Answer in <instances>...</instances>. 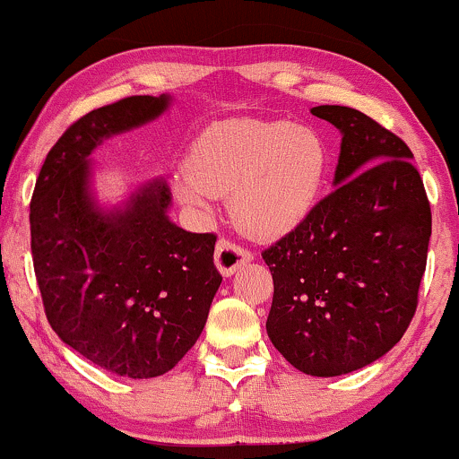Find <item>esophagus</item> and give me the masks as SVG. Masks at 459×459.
I'll list each match as a JSON object with an SVG mask.
<instances>
[{
  "instance_id": "34e87169",
  "label": "esophagus",
  "mask_w": 459,
  "mask_h": 459,
  "mask_svg": "<svg viewBox=\"0 0 459 459\" xmlns=\"http://www.w3.org/2000/svg\"><path fill=\"white\" fill-rule=\"evenodd\" d=\"M252 252L243 249L241 246H235L230 241H218L216 246V256H213V263H216L218 271L222 273L224 277H230L237 269L252 263Z\"/></svg>"
}]
</instances>
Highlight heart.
<instances>
[{
	"mask_svg": "<svg viewBox=\"0 0 459 459\" xmlns=\"http://www.w3.org/2000/svg\"><path fill=\"white\" fill-rule=\"evenodd\" d=\"M326 171V143L309 126L230 118L201 133L171 184L179 201L199 210L216 196H229L230 218L241 233L275 239L316 210Z\"/></svg>",
	"mask_w": 459,
	"mask_h": 459,
	"instance_id": "obj_1",
	"label": "heart"
}]
</instances>
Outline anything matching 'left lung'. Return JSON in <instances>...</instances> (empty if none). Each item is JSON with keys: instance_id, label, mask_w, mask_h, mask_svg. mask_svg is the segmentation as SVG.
<instances>
[{"instance_id": "obj_1", "label": "left lung", "mask_w": 459, "mask_h": 459, "mask_svg": "<svg viewBox=\"0 0 459 459\" xmlns=\"http://www.w3.org/2000/svg\"><path fill=\"white\" fill-rule=\"evenodd\" d=\"M311 114L341 133L334 190L264 249L275 288L266 334L300 373L339 377L385 356L409 328L432 213L403 139L345 106Z\"/></svg>"}]
</instances>
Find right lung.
Returning a JSON list of instances; mask_svg holds the SVG:
<instances>
[{
  "instance_id": "1",
  "label": "right lung",
  "mask_w": 459,
  "mask_h": 459,
  "mask_svg": "<svg viewBox=\"0 0 459 459\" xmlns=\"http://www.w3.org/2000/svg\"><path fill=\"white\" fill-rule=\"evenodd\" d=\"M173 97H129L63 133L31 199V254L46 317L63 343L131 379L165 375L196 343L222 277L216 235L171 222L162 178L100 199L92 152L160 118Z\"/></svg>"
}]
</instances>
